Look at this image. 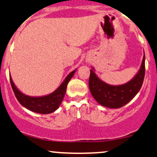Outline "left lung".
Instances as JSON below:
<instances>
[{
  "label": "left lung",
  "mask_w": 157,
  "mask_h": 157,
  "mask_svg": "<svg viewBox=\"0 0 157 157\" xmlns=\"http://www.w3.org/2000/svg\"><path fill=\"white\" fill-rule=\"evenodd\" d=\"M145 73V55L137 75L131 81L122 86H110L102 82L91 70L89 86L90 91L101 105L111 109L121 108L129 102L141 89Z\"/></svg>",
  "instance_id": "obj_1"
}]
</instances>
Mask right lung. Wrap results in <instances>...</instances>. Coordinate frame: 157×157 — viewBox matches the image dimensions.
Masks as SVG:
<instances>
[{"label": "right lung", "instance_id": "right-lung-1", "mask_svg": "<svg viewBox=\"0 0 157 157\" xmlns=\"http://www.w3.org/2000/svg\"><path fill=\"white\" fill-rule=\"evenodd\" d=\"M75 72V71H73L72 72L70 73L56 91L44 97H32L23 94L15 87L11 77H10V83L16 98L21 105L34 112L46 114V113L54 112L58 109L63 100L68 82L73 77Z\"/></svg>", "mask_w": 157, "mask_h": 157}]
</instances>
